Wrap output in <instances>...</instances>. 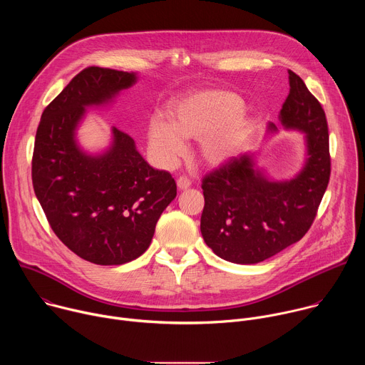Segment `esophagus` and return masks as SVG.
<instances>
[{"label":"esophagus","instance_id":"obj_1","mask_svg":"<svg viewBox=\"0 0 365 365\" xmlns=\"http://www.w3.org/2000/svg\"><path fill=\"white\" fill-rule=\"evenodd\" d=\"M176 185H178V189H179V190H186V189H189V187L192 186L190 180H189L187 178H185V176H180V178L178 179Z\"/></svg>","mask_w":365,"mask_h":365}]
</instances>
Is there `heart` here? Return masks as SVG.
Instances as JSON below:
<instances>
[{
  "instance_id": "obj_1",
  "label": "heart",
  "mask_w": 365,
  "mask_h": 365,
  "mask_svg": "<svg viewBox=\"0 0 365 365\" xmlns=\"http://www.w3.org/2000/svg\"><path fill=\"white\" fill-rule=\"evenodd\" d=\"M244 110V99L224 89L176 98L168 106V123L151 118L147 124L150 151L169 168L183 155V140H199L197 154L203 165L222 168L238 158L254 134V118Z\"/></svg>"
}]
</instances>
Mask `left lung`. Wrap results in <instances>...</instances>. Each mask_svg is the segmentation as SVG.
I'll use <instances>...</instances> for the list:
<instances>
[{
    "instance_id": "left-lung-1",
    "label": "left lung",
    "mask_w": 365,
    "mask_h": 365,
    "mask_svg": "<svg viewBox=\"0 0 365 365\" xmlns=\"http://www.w3.org/2000/svg\"><path fill=\"white\" fill-rule=\"evenodd\" d=\"M290 92L279 113L284 130L303 134L304 158L289 179H273L241 153L202 182L205 206L200 232L218 257L235 264H257L297 242L310 228L331 175L325 113L304 82L289 71ZM277 127L267 124V134Z\"/></svg>"
}]
</instances>
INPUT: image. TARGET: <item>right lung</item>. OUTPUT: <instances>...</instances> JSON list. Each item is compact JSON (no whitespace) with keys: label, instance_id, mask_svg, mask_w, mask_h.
I'll return each mask as SVG.
<instances>
[{"label":"right lung","instance_id":"right-lung-1","mask_svg":"<svg viewBox=\"0 0 365 365\" xmlns=\"http://www.w3.org/2000/svg\"><path fill=\"white\" fill-rule=\"evenodd\" d=\"M137 81L135 72L82 71L46 107L36 133L31 178L46 218L69 250L99 266L140 257L176 197L172 175L153 169L117 127L99 151L79 143L88 110L111 107Z\"/></svg>","mask_w":365,"mask_h":365}]
</instances>
